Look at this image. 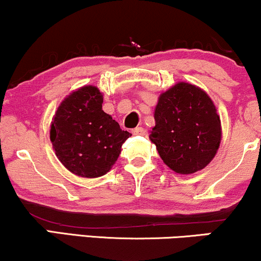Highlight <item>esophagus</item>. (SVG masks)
<instances>
[{
    "mask_svg": "<svg viewBox=\"0 0 261 261\" xmlns=\"http://www.w3.org/2000/svg\"><path fill=\"white\" fill-rule=\"evenodd\" d=\"M144 133H146V130H144V128L141 127V126L133 128V134L134 135H144Z\"/></svg>",
    "mask_w": 261,
    "mask_h": 261,
    "instance_id": "obj_1",
    "label": "esophagus"
}]
</instances>
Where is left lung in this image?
Returning <instances> with one entry per match:
<instances>
[{"mask_svg": "<svg viewBox=\"0 0 261 261\" xmlns=\"http://www.w3.org/2000/svg\"><path fill=\"white\" fill-rule=\"evenodd\" d=\"M149 139L177 174H193L212 162L221 141V122L210 97L192 84L177 83L159 96Z\"/></svg>", "mask_w": 261, "mask_h": 261, "instance_id": "8db88e82", "label": "left lung"}]
</instances>
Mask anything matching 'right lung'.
<instances>
[{
	"instance_id": "add662e5",
	"label": "right lung",
	"mask_w": 261,
	"mask_h": 261,
	"mask_svg": "<svg viewBox=\"0 0 261 261\" xmlns=\"http://www.w3.org/2000/svg\"><path fill=\"white\" fill-rule=\"evenodd\" d=\"M102 92L89 85L65 97L53 117L49 131L53 149L62 164L77 176L107 174L131 136L102 111Z\"/></svg>"
}]
</instances>
